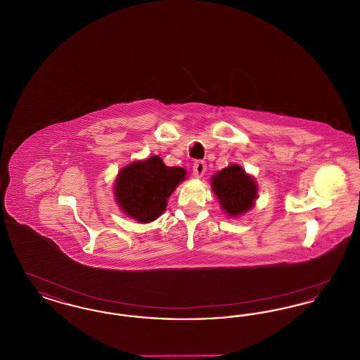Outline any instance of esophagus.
Segmentation results:
<instances>
[{"instance_id": "1", "label": "esophagus", "mask_w": 360, "mask_h": 360, "mask_svg": "<svg viewBox=\"0 0 360 360\" xmlns=\"http://www.w3.org/2000/svg\"><path fill=\"white\" fill-rule=\"evenodd\" d=\"M206 172V163L204 160H197L194 165H193V175L195 178H201Z\"/></svg>"}]
</instances>
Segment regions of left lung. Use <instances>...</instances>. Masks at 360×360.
Masks as SVG:
<instances>
[{
  "label": "left lung",
  "mask_w": 360,
  "mask_h": 360,
  "mask_svg": "<svg viewBox=\"0 0 360 360\" xmlns=\"http://www.w3.org/2000/svg\"><path fill=\"white\" fill-rule=\"evenodd\" d=\"M212 188L226 214L236 217L248 212L257 197L255 179L238 165H231L212 176Z\"/></svg>",
  "instance_id": "left-lung-1"
}]
</instances>
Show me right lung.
<instances>
[{
  "label": "right lung",
  "instance_id": "1",
  "mask_svg": "<svg viewBox=\"0 0 360 360\" xmlns=\"http://www.w3.org/2000/svg\"><path fill=\"white\" fill-rule=\"evenodd\" d=\"M182 167H169L159 156L137 160L121 169L115 195L121 210L139 223L156 220L175 188L186 178Z\"/></svg>",
  "mask_w": 360,
  "mask_h": 360
}]
</instances>
